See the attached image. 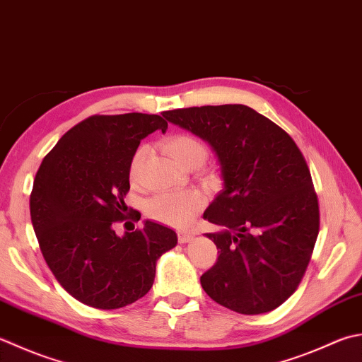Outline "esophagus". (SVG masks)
Listing matches in <instances>:
<instances>
[{
  "instance_id": "34e87169",
  "label": "esophagus",
  "mask_w": 362,
  "mask_h": 362,
  "mask_svg": "<svg viewBox=\"0 0 362 362\" xmlns=\"http://www.w3.org/2000/svg\"><path fill=\"white\" fill-rule=\"evenodd\" d=\"M177 238H179V243H188L193 238V233L189 232H179L177 233Z\"/></svg>"
}]
</instances>
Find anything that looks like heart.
Listing matches in <instances>:
<instances>
[{
    "label": "heart",
    "mask_w": 362,
    "mask_h": 362,
    "mask_svg": "<svg viewBox=\"0 0 362 362\" xmlns=\"http://www.w3.org/2000/svg\"><path fill=\"white\" fill-rule=\"evenodd\" d=\"M166 152L185 168H199L209 157V148L204 141L189 133H174L165 139ZM146 147L134 151L129 165V179L133 185L141 182V169L146 157ZM205 205V197L197 189L169 191L153 196L147 202V215L163 224L183 228L191 223Z\"/></svg>",
    "instance_id": "b5f03b06"
}]
</instances>
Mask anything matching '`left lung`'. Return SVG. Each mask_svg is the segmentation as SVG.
Listing matches in <instances>:
<instances>
[{"label":"left lung","instance_id":"8db88e82","mask_svg":"<svg viewBox=\"0 0 362 362\" xmlns=\"http://www.w3.org/2000/svg\"><path fill=\"white\" fill-rule=\"evenodd\" d=\"M207 141L221 163L224 188L204 218L216 264L201 276L211 300L238 314L281 306L303 279L320 228L313 177L298 146L246 105L191 106L163 112Z\"/></svg>","mask_w":362,"mask_h":362}]
</instances>
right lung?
I'll list each match as a JSON object with an SVG mask.
<instances>
[{"label": "right lung", "mask_w": 362, "mask_h": 362, "mask_svg": "<svg viewBox=\"0 0 362 362\" xmlns=\"http://www.w3.org/2000/svg\"><path fill=\"white\" fill-rule=\"evenodd\" d=\"M166 129L158 115L90 116L64 134L35 174L30 210L42 256L56 281L90 308L143 298L157 259L177 245L173 229L152 221L124 237L115 232L130 218L124 197L133 153L147 134Z\"/></svg>", "instance_id": "right-lung-1"}]
</instances>
